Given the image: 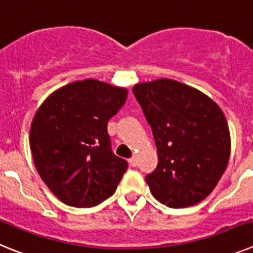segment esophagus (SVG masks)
<instances>
[{"label": "esophagus", "instance_id": "1", "mask_svg": "<svg viewBox=\"0 0 253 253\" xmlns=\"http://www.w3.org/2000/svg\"><path fill=\"white\" fill-rule=\"evenodd\" d=\"M128 162H129V165H130L131 167H135V166H137V158H135V157L129 158Z\"/></svg>", "mask_w": 253, "mask_h": 253}]
</instances>
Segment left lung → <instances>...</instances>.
I'll use <instances>...</instances> for the list:
<instances>
[{
	"instance_id": "8db88e82",
	"label": "left lung",
	"mask_w": 253,
	"mask_h": 253,
	"mask_svg": "<svg viewBox=\"0 0 253 253\" xmlns=\"http://www.w3.org/2000/svg\"><path fill=\"white\" fill-rule=\"evenodd\" d=\"M151 125L158 166L146 176L151 193L169 208H186L215 189L228 166L231 134L222 109L198 88L158 78L134 84Z\"/></svg>"
}]
</instances>
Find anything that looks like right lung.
<instances>
[{
	"label": "right lung",
	"mask_w": 253,
	"mask_h": 253,
	"mask_svg": "<svg viewBox=\"0 0 253 253\" xmlns=\"http://www.w3.org/2000/svg\"><path fill=\"white\" fill-rule=\"evenodd\" d=\"M126 97L125 87L87 78L51 92L35 113L34 165L64 204L91 208L115 193L128 163L111 152L107 122Z\"/></svg>",
	"instance_id": "1"
}]
</instances>
